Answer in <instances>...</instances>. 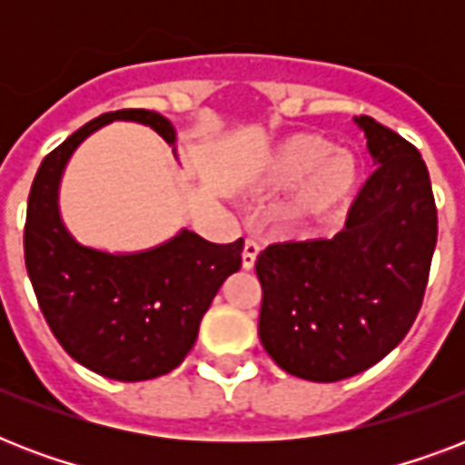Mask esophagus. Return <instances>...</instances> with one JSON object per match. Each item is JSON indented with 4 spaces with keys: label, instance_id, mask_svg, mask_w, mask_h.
Listing matches in <instances>:
<instances>
[{
    "label": "esophagus",
    "instance_id": "esophagus-1",
    "mask_svg": "<svg viewBox=\"0 0 465 465\" xmlns=\"http://www.w3.org/2000/svg\"><path fill=\"white\" fill-rule=\"evenodd\" d=\"M258 251H261L258 241L246 239V243H243V253H241V265H243V270H253L255 258H258Z\"/></svg>",
    "mask_w": 465,
    "mask_h": 465
}]
</instances>
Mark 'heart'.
Masks as SVG:
<instances>
[{
    "mask_svg": "<svg viewBox=\"0 0 465 465\" xmlns=\"http://www.w3.org/2000/svg\"><path fill=\"white\" fill-rule=\"evenodd\" d=\"M361 178L360 161L350 152H332L318 134H292L265 159L262 185L270 190L292 188L287 217L299 224H318L335 217Z\"/></svg>",
    "mask_w": 465,
    "mask_h": 465,
    "instance_id": "b5f03b06",
    "label": "heart"
}]
</instances>
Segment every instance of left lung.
<instances>
[{
	"instance_id": "left-lung-1",
	"label": "left lung",
	"mask_w": 465,
	"mask_h": 465,
	"mask_svg": "<svg viewBox=\"0 0 465 465\" xmlns=\"http://www.w3.org/2000/svg\"><path fill=\"white\" fill-rule=\"evenodd\" d=\"M376 171L332 239L261 251L258 335L287 374L331 383L374 367L415 323L437 246V204L415 144L357 118Z\"/></svg>"
}]
</instances>
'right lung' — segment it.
I'll list each match as a JSON object with an SVG mask.
<instances>
[{
    "instance_id": "add662e5",
    "label": "right lung",
    "mask_w": 465,
    "mask_h": 465,
    "mask_svg": "<svg viewBox=\"0 0 465 465\" xmlns=\"http://www.w3.org/2000/svg\"><path fill=\"white\" fill-rule=\"evenodd\" d=\"M113 120L144 123L173 142L171 123L144 108L104 113L69 134L33 178L24 226L25 270L50 331L72 360L115 381H147L178 367L195 345L204 311L241 268L243 239L212 243L181 232L134 255L79 246L57 214V183L72 152Z\"/></svg>"
}]
</instances>
